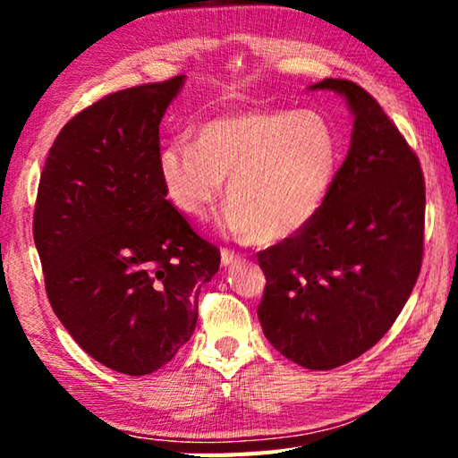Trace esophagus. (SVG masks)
<instances>
[{
	"mask_svg": "<svg viewBox=\"0 0 458 458\" xmlns=\"http://www.w3.org/2000/svg\"><path fill=\"white\" fill-rule=\"evenodd\" d=\"M242 259V254L230 250V248H222V265L224 267H230V265H236V262Z\"/></svg>",
	"mask_w": 458,
	"mask_h": 458,
	"instance_id": "esophagus-1",
	"label": "esophagus"
}]
</instances>
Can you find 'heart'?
I'll return each mask as SVG.
<instances>
[{
	"label": "heart",
	"instance_id": "heart-1",
	"mask_svg": "<svg viewBox=\"0 0 458 458\" xmlns=\"http://www.w3.org/2000/svg\"><path fill=\"white\" fill-rule=\"evenodd\" d=\"M339 143L327 119L313 111L232 113L198 127L193 145L161 147L157 169L172 204L193 220L212 214L228 180L232 230L254 242H275L309 226L335 180Z\"/></svg>",
	"mask_w": 458,
	"mask_h": 458
}]
</instances>
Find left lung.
<instances>
[{
	"label": "left lung",
	"instance_id": "1",
	"mask_svg": "<svg viewBox=\"0 0 458 458\" xmlns=\"http://www.w3.org/2000/svg\"><path fill=\"white\" fill-rule=\"evenodd\" d=\"M311 89L345 97L352 145L317 218L259 252V319L286 360L333 369L374 347L404 309L422 267L426 188L412 147L368 90L341 79Z\"/></svg>",
	"mask_w": 458,
	"mask_h": 458
}]
</instances>
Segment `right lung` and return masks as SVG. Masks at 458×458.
<instances>
[{"label": "right lung", "mask_w": 458, "mask_h": 458, "mask_svg": "<svg viewBox=\"0 0 458 458\" xmlns=\"http://www.w3.org/2000/svg\"><path fill=\"white\" fill-rule=\"evenodd\" d=\"M183 76L106 95L54 139L34 242L48 301L90 358L127 376L164 368L191 337L220 250L165 199L159 123Z\"/></svg>", "instance_id": "obj_1"}]
</instances>
